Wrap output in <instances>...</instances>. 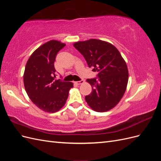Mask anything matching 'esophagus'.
<instances>
[{
    "mask_svg": "<svg viewBox=\"0 0 161 161\" xmlns=\"http://www.w3.org/2000/svg\"><path fill=\"white\" fill-rule=\"evenodd\" d=\"M84 82H85L84 80H80V81H76V82H75V84H76V85H80L83 83Z\"/></svg>",
    "mask_w": 161,
    "mask_h": 161,
    "instance_id": "34e87169",
    "label": "esophagus"
}]
</instances>
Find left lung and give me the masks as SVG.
Here are the masks:
<instances>
[{"label": "left lung", "instance_id": "8db88e82", "mask_svg": "<svg viewBox=\"0 0 161 161\" xmlns=\"http://www.w3.org/2000/svg\"><path fill=\"white\" fill-rule=\"evenodd\" d=\"M73 46L97 72V78L86 80L92 86L91 93L85 96L86 103L97 112L114 108L122 98L128 81V67L121 53L111 43L95 39Z\"/></svg>", "mask_w": 161, "mask_h": 161}]
</instances>
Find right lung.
<instances>
[{
	"mask_svg": "<svg viewBox=\"0 0 161 161\" xmlns=\"http://www.w3.org/2000/svg\"><path fill=\"white\" fill-rule=\"evenodd\" d=\"M65 46L56 40L45 43L31 55L24 72V86L29 97L47 113H54L64 105L73 87L72 82L54 80L56 57Z\"/></svg>",
	"mask_w": 161,
	"mask_h": 161,
	"instance_id": "1",
	"label": "right lung"
}]
</instances>
